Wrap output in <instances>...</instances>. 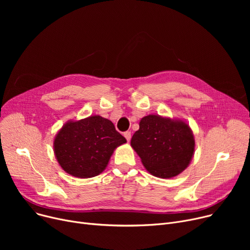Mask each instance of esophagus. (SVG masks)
Instances as JSON below:
<instances>
[{
	"instance_id": "esophagus-1",
	"label": "esophagus",
	"mask_w": 250,
	"mask_h": 250,
	"mask_svg": "<svg viewBox=\"0 0 250 250\" xmlns=\"http://www.w3.org/2000/svg\"><path fill=\"white\" fill-rule=\"evenodd\" d=\"M124 136H125V138L126 139L127 142H129L130 138H132V134H130V132H125V133L124 134Z\"/></svg>"
}]
</instances>
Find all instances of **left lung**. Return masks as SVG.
<instances>
[{
	"instance_id": "1",
	"label": "left lung",
	"mask_w": 250,
	"mask_h": 250,
	"mask_svg": "<svg viewBox=\"0 0 250 250\" xmlns=\"http://www.w3.org/2000/svg\"><path fill=\"white\" fill-rule=\"evenodd\" d=\"M130 145L148 171L161 178L173 177L183 171L194 151L189 126L159 115L142 118Z\"/></svg>"
}]
</instances>
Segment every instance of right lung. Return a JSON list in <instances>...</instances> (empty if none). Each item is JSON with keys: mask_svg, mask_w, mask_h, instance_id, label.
<instances>
[{"mask_svg": "<svg viewBox=\"0 0 250 250\" xmlns=\"http://www.w3.org/2000/svg\"><path fill=\"white\" fill-rule=\"evenodd\" d=\"M125 142L109 120L94 115L65 124L57 135L54 147L65 172L89 178L100 174L114 149Z\"/></svg>", "mask_w": 250, "mask_h": 250, "instance_id": "1", "label": "right lung"}]
</instances>
